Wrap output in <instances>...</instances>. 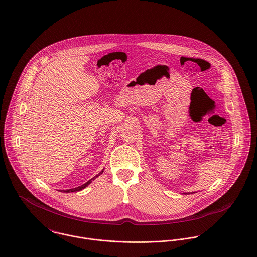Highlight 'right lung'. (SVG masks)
Returning a JSON list of instances; mask_svg holds the SVG:
<instances>
[{
  "label": "right lung",
  "mask_w": 257,
  "mask_h": 257,
  "mask_svg": "<svg viewBox=\"0 0 257 257\" xmlns=\"http://www.w3.org/2000/svg\"><path fill=\"white\" fill-rule=\"evenodd\" d=\"M103 172H104V169H103V170H102V171H101V172H100V173H99L98 175H96V176H94V177H93L92 179H90V180H89L88 182H86V183L83 184V185H81V186H79V187H77V188H73V189H69V190H66V191L64 190V192H66V193H69V192H77V191H81L82 189L86 188V187H87V186H88L89 184L91 183V182H92L93 180H95V179H96V178H97L98 176H100V175H101V174H102Z\"/></svg>",
  "instance_id": "right-lung-1"
}]
</instances>
